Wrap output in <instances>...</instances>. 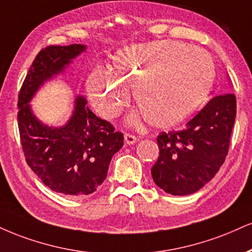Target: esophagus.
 I'll return each instance as SVG.
<instances>
[{"mask_svg":"<svg viewBox=\"0 0 252 252\" xmlns=\"http://www.w3.org/2000/svg\"><path fill=\"white\" fill-rule=\"evenodd\" d=\"M124 139H126V144H134L138 141V138L131 134H124Z\"/></svg>","mask_w":252,"mask_h":252,"instance_id":"1","label":"esophagus"}]
</instances>
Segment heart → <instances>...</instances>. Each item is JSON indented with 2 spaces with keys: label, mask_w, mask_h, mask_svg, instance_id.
Segmentation results:
<instances>
[{
  "label": "heart",
  "mask_w": 252,
  "mask_h": 252,
  "mask_svg": "<svg viewBox=\"0 0 252 252\" xmlns=\"http://www.w3.org/2000/svg\"><path fill=\"white\" fill-rule=\"evenodd\" d=\"M215 66L204 50L170 39L130 45L114 56V74L96 69L86 82L97 114L113 120L129 103V88L142 113L157 128L183 122L205 101Z\"/></svg>",
  "instance_id": "heart-1"
}]
</instances>
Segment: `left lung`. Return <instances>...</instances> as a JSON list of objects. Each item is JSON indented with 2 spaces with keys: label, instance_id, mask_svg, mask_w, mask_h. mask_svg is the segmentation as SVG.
I'll list each match as a JSON object with an SVG mask.
<instances>
[{
  "label": "left lung",
  "instance_id": "1",
  "mask_svg": "<svg viewBox=\"0 0 252 252\" xmlns=\"http://www.w3.org/2000/svg\"><path fill=\"white\" fill-rule=\"evenodd\" d=\"M235 117L236 96L220 94L184 129L160 132L159 156L151 168L156 186L174 196H186L213 180L228 155Z\"/></svg>",
  "mask_w": 252,
  "mask_h": 252
}]
</instances>
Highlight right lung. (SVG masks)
<instances>
[{
	"mask_svg": "<svg viewBox=\"0 0 252 252\" xmlns=\"http://www.w3.org/2000/svg\"><path fill=\"white\" fill-rule=\"evenodd\" d=\"M84 49L82 44L43 48L30 66L17 101L20 139L30 169L53 191L77 197L93 193L104 182L111 158L123 147V134L97 117L82 96L62 128L42 124L28 103L44 81L60 74Z\"/></svg>",
	"mask_w": 252,
	"mask_h": 252,
	"instance_id": "1",
	"label": "right lung"
}]
</instances>
